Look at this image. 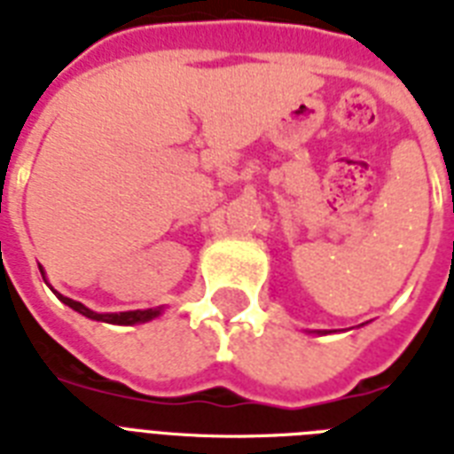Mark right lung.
Masks as SVG:
<instances>
[{
	"label": "right lung",
	"instance_id": "1",
	"mask_svg": "<svg viewBox=\"0 0 454 454\" xmlns=\"http://www.w3.org/2000/svg\"><path fill=\"white\" fill-rule=\"evenodd\" d=\"M39 270H42V278H43V282H46V272H43L42 265H39ZM46 285H48V282H46ZM51 289H53V286H51ZM53 294L60 298L62 303L69 305L72 310H76L79 315L88 317V319H93V322H106V324H119V326H132V324L151 322V319H156V317L163 315V308H149V310H130V312H95V310H90V308H86L83 303H79V301H72V298L62 296V294H58L55 289H53Z\"/></svg>",
	"mask_w": 454,
	"mask_h": 454
}]
</instances>
